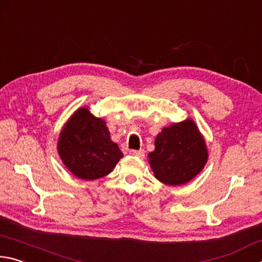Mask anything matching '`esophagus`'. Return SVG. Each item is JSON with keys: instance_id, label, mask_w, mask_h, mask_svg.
Returning a JSON list of instances; mask_svg holds the SVG:
<instances>
[{"instance_id": "34e87169", "label": "esophagus", "mask_w": 262, "mask_h": 262, "mask_svg": "<svg viewBox=\"0 0 262 262\" xmlns=\"http://www.w3.org/2000/svg\"><path fill=\"white\" fill-rule=\"evenodd\" d=\"M130 154L132 157H136L138 159H143L145 157V150L144 149H139V150H130Z\"/></svg>"}]
</instances>
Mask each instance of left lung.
<instances>
[{"instance_id": "left-lung-1", "label": "left lung", "mask_w": 262, "mask_h": 262, "mask_svg": "<svg viewBox=\"0 0 262 262\" xmlns=\"http://www.w3.org/2000/svg\"><path fill=\"white\" fill-rule=\"evenodd\" d=\"M154 145L148 163L155 178L166 185L186 184L208 161L207 145L192 118L163 127Z\"/></svg>"}]
</instances>
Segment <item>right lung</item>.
Instances as JSON below:
<instances>
[{
  "label": "right lung",
  "instance_id": "right-lung-1",
  "mask_svg": "<svg viewBox=\"0 0 262 262\" xmlns=\"http://www.w3.org/2000/svg\"><path fill=\"white\" fill-rule=\"evenodd\" d=\"M57 152L68 170L84 181L108 175L123 158L104 119L95 117L87 107L78 108L63 125Z\"/></svg>",
  "mask_w": 262,
  "mask_h": 262
}]
</instances>
